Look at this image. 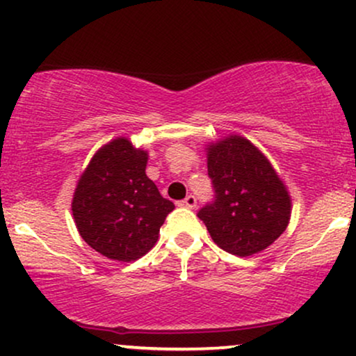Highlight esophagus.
Listing matches in <instances>:
<instances>
[{
    "label": "esophagus",
    "mask_w": 356,
    "mask_h": 356,
    "mask_svg": "<svg viewBox=\"0 0 356 356\" xmlns=\"http://www.w3.org/2000/svg\"><path fill=\"white\" fill-rule=\"evenodd\" d=\"M179 204H181L182 207H187V209H194L195 204H197V199H195L194 195H187V197L184 199V201L179 202Z\"/></svg>",
    "instance_id": "esophagus-1"
}]
</instances>
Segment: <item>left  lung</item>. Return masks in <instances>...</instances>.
I'll use <instances>...</instances> for the list:
<instances>
[{"mask_svg":"<svg viewBox=\"0 0 356 356\" xmlns=\"http://www.w3.org/2000/svg\"><path fill=\"white\" fill-rule=\"evenodd\" d=\"M216 199L199 211L212 241L246 257L271 246L291 218V195L268 157L246 137L231 136L206 147Z\"/></svg>","mask_w":356,"mask_h":356,"instance_id":"obj_1","label":"left lung"}]
</instances>
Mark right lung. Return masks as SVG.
Instances as JSON below:
<instances>
[{
    "mask_svg": "<svg viewBox=\"0 0 356 356\" xmlns=\"http://www.w3.org/2000/svg\"><path fill=\"white\" fill-rule=\"evenodd\" d=\"M147 150L117 137L97 150L73 192L72 212L80 236L102 256L122 263L155 246L174 204L147 177Z\"/></svg>",
    "mask_w": 356,
    "mask_h": 356,
    "instance_id": "add662e5",
    "label": "right lung"
}]
</instances>
